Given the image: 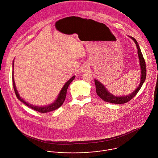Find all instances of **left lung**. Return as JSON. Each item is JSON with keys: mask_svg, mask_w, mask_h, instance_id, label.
<instances>
[{"mask_svg": "<svg viewBox=\"0 0 158 158\" xmlns=\"http://www.w3.org/2000/svg\"><path fill=\"white\" fill-rule=\"evenodd\" d=\"M134 42L135 43L136 45V48L138 49V55L139 56V60L140 62V65H141V82L140 84L138 86V88L134 91L131 94L126 96H120V97H117L112 94H111L109 92H108L105 87L102 85L100 82H98L97 80H94L95 85H96V93L97 95L100 97L102 100L106 102L115 103V104H123L125 103H127V102L130 101L132 98H133L136 94L138 93L139 89H141L143 83L144 82L146 78V65L144 58L143 56V54L141 53V49L139 48V46L136 41V40L134 38V37H131Z\"/></svg>", "mask_w": 158, "mask_h": 158, "instance_id": "obj_1", "label": "left lung"}]
</instances>
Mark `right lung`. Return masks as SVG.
<instances>
[{"label":"right lung","instance_id":"obj_1","mask_svg":"<svg viewBox=\"0 0 158 158\" xmlns=\"http://www.w3.org/2000/svg\"><path fill=\"white\" fill-rule=\"evenodd\" d=\"M13 65H14V61H13ZM74 77H75V76H73L69 81H68L65 84V85H64V86L62 87V89H61V91L59 94L58 97L54 103H53L52 104L50 105L49 106H43V107H40V106H33L32 105H30L27 102H25L23 98H21V97L19 95V94L18 93V91H17V89H16L13 76H12V84H13V88H14L15 95L17 97V98L20 101L24 103L26 106H27L28 107H29L31 109H34V110L38 111V112H40L41 113H47V112H49L50 111H52V110H54L55 109H58L60 106H61V105L63 104L64 102L65 101V97H66V94H67V90L68 89V87H69V85L70 84V83L73 81Z\"/></svg>","mask_w":158,"mask_h":158}]
</instances>
